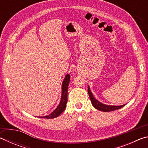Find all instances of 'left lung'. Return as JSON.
<instances>
[{
    "mask_svg": "<svg viewBox=\"0 0 148 148\" xmlns=\"http://www.w3.org/2000/svg\"><path fill=\"white\" fill-rule=\"evenodd\" d=\"M88 93L89 95L90 100H91V101L92 102V106H93L96 109L100 110V111H102L104 112L114 111V110L121 108L122 107H123L124 106H125V104H125L123 105H120V106H113V105H107V104L102 103V102L99 101L98 100L95 98L89 86H88Z\"/></svg>",
    "mask_w": 148,
    "mask_h": 148,
    "instance_id": "left-lung-1",
    "label": "left lung"
}]
</instances>
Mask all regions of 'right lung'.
<instances>
[{
    "label": "right lung",
    "mask_w": 148,
    "mask_h": 148,
    "mask_svg": "<svg viewBox=\"0 0 148 148\" xmlns=\"http://www.w3.org/2000/svg\"><path fill=\"white\" fill-rule=\"evenodd\" d=\"M71 76L69 74H66L64 77V79L62 83V92H61V101L58 106L55 109L51 114L47 115L46 116L38 117L40 118H46V119H53L55 117H58L63 112L64 110L66 108V105L67 103V95H68V86L70 82Z\"/></svg>",
    "instance_id": "1"
}]
</instances>
